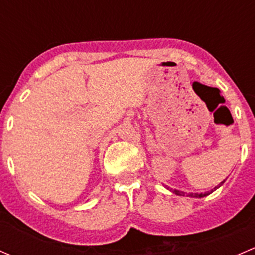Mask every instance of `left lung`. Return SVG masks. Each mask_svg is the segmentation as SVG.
Returning <instances> with one entry per match:
<instances>
[{"mask_svg":"<svg viewBox=\"0 0 255 255\" xmlns=\"http://www.w3.org/2000/svg\"><path fill=\"white\" fill-rule=\"evenodd\" d=\"M223 181H225V180H223ZM223 181L221 182V184L218 185L217 187H220L221 185L223 184ZM217 187H215V190L217 189ZM212 191H213V190H211V191H207V192H201V194H190L189 196H191V197H205V196H207V195H210ZM174 192H175L176 195H180V196H181V195H182V196H184V192H180V191H177V190H174Z\"/></svg>","mask_w":255,"mask_h":255,"instance_id":"obj_1","label":"left lung"}]
</instances>
